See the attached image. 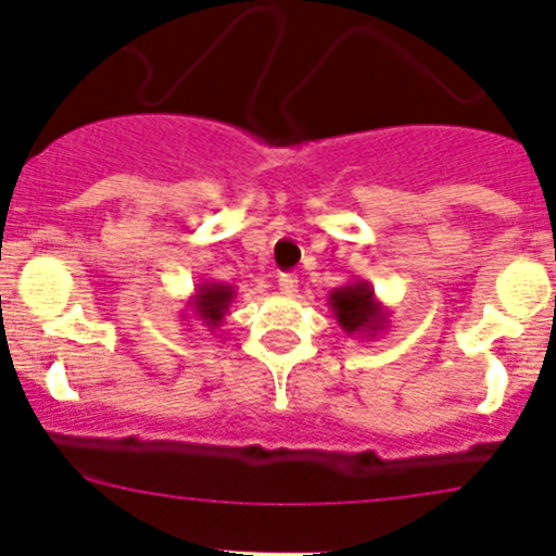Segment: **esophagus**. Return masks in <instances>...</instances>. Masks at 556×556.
Instances as JSON below:
<instances>
[{
  "label": "esophagus",
  "instance_id": "obj_1",
  "mask_svg": "<svg viewBox=\"0 0 556 556\" xmlns=\"http://www.w3.org/2000/svg\"><path fill=\"white\" fill-rule=\"evenodd\" d=\"M278 289H281L283 294H294V292H298V278H294V275H289V273L278 275Z\"/></svg>",
  "mask_w": 556,
  "mask_h": 556
}]
</instances>
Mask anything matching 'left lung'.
<instances>
[{
    "label": "left lung",
    "mask_w": 556,
    "mask_h": 556,
    "mask_svg": "<svg viewBox=\"0 0 556 556\" xmlns=\"http://www.w3.org/2000/svg\"><path fill=\"white\" fill-rule=\"evenodd\" d=\"M328 308L348 337L376 339L390 326V308L378 301L370 281H362V278H351L345 287L333 289L328 294Z\"/></svg>",
    "instance_id": "8db88e82"
}]
</instances>
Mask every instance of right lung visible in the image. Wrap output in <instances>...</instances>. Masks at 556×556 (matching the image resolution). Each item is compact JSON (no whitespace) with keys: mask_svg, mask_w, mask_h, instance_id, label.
Segmentation results:
<instances>
[{"mask_svg":"<svg viewBox=\"0 0 556 556\" xmlns=\"http://www.w3.org/2000/svg\"><path fill=\"white\" fill-rule=\"evenodd\" d=\"M236 298V289L223 281H203L194 287V294L189 298L184 308V320H200V326L214 331L223 326L225 314Z\"/></svg>","mask_w":556,"mask_h":556,"instance_id":"1","label":"right lung"}]
</instances>
